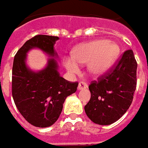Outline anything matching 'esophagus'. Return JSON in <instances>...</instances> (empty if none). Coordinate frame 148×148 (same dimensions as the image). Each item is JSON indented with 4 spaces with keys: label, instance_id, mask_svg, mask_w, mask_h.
<instances>
[{
    "label": "esophagus",
    "instance_id": "esophagus-1",
    "mask_svg": "<svg viewBox=\"0 0 148 148\" xmlns=\"http://www.w3.org/2000/svg\"><path fill=\"white\" fill-rule=\"evenodd\" d=\"M87 88V84L86 82H83V81H80L79 83V86H78V89L79 90H82V89H86Z\"/></svg>",
    "mask_w": 148,
    "mask_h": 148
}]
</instances>
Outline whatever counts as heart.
Returning <instances> with one entry per match:
<instances>
[{
  "mask_svg": "<svg viewBox=\"0 0 148 148\" xmlns=\"http://www.w3.org/2000/svg\"><path fill=\"white\" fill-rule=\"evenodd\" d=\"M118 52L117 46L107 40H95L77 47L73 57L65 58L66 69L72 74L79 70V64H86L92 74L99 75L106 72L113 63Z\"/></svg>",
  "mask_w": 148,
  "mask_h": 148,
  "instance_id": "heart-1",
  "label": "heart"
}]
</instances>
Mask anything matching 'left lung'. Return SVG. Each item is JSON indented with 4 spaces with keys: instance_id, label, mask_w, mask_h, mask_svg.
Returning <instances> with one entry per match:
<instances>
[{
    "instance_id": "1",
    "label": "left lung",
    "mask_w": 148,
    "mask_h": 148,
    "mask_svg": "<svg viewBox=\"0 0 148 148\" xmlns=\"http://www.w3.org/2000/svg\"><path fill=\"white\" fill-rule=\"evenodd\" d=\"M136 69L133 50L128 49L110 71L91 82V99L85 111L93 123L109 125L124 115L133 101Z\"/></svg>"
}]
</instances>
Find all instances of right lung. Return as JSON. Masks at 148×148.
Instances as JSON below:
<instances>
[{"mask_svg":"<svg viewBox=\"0 0 148 148\" xmlns=\"http://www.w3.org/2000/svg\"><path fill=\"white\" fill-rule=\"evenodd\" d=\"M58 39L54 36L36 35L24 44L14 59L12 94L15 105L24 118L35 127L54 124L62 113L66 98L76 92L79 84L60 76L54 58H49L47 67L39 72H33L25 65L26 53L32 48L56 56L54 45Z\"/></svg>","mask_w":148,"mask_h":148,"instance_id":"right-lung-1","label":"right lung"}]
</instances>
